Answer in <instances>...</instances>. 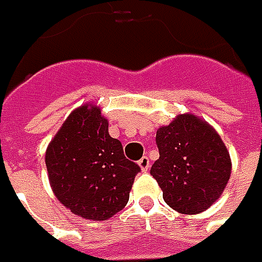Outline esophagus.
Masks as SVG:
<instances>
[{
	"instance_id": "esophagus-1",
	"label": "esophagus",
	"mask_w": 262,
	"mask_h": 262,
	"mask_svg": "<svg viewBox=\"0 0 262 262\" xmlns=\"http://www.w3.org/2000/svg\"><path fill=\"white\" fill-rule=\"evenodd\" d=\"M138 166L141 167L143 172H147L150 169V159L147 156H143L140 160H138Z\"/></svg>"
}]
</instances>
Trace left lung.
Masks as SVG:
<instances>
[{
	"label": "left lung",
	"mask_w": 262,
	"mask_h": 262,
	"mask_svg": "<svg viewBox=\"0 0 262 262\" xmlns=\"http://www.w3.org/2000/svg\"><path fill=\"white\" fill-rule=\"evenodd\" d=\"M156 144L160 156L150 173L167 206L182 214H198L214 204L232 170L216 129L198 116L184 114L157 129Z\"/></svg>",
	"instance_id": "8db88e82"
}]
</instances>
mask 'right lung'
<instances>
[{"instance_id":"right-lung-1","label":"right lung","mask_w":262,"mask_h":262,"mask_svg":"<svg viewBox=\"0 0 262 262\" xmlns=\"http://www.w3.org/2000/svg\"><path fill=\"white\" fill-rule=\"evenodd\" d=\"M96 105L73 111L46 148L45 163L55 196L77 216L106 220L121 211L140 166L124 156Z\"/></svg>"}]
</instances>
